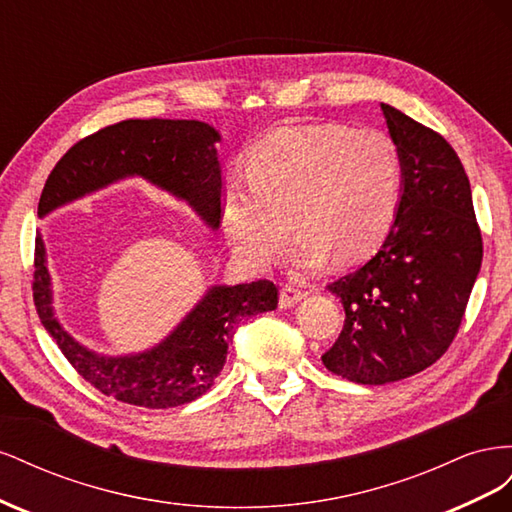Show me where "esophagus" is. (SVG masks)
I'll return each mask as SVG.
<instances>
[{
	"label": "esophagus",
	"instance_id": "esophagus-1",
	"mask_svg": "<svg viewBox=\"0 0 512 512\" xmlns=\"http://www.w3.org/2000/svg\"><path fill=\"white\" fill-rule=\"evenodd\" d=\"M307 297V290L299 288V286H292V284H286L282 290H280V307H294L299 301H303Z\"/></svg>",
	"mask_w": 512,
	"mask_h": 512
}]
</instances>
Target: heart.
<instances>
[{
  "instance_id": "b5f03b06",
  "label": "heart",
  "mask_w": 512,
  "mask_h": 512,
  "mask_svg": "<svg viewBox=\"0 0 512 512\" xmlns=\"http://www.w3.org/2000/svg\"><path fill=\"white\" fill-rule=\"evenodd\" d=\"M247 175L230 177L224 222L232 250L262 269L290 228L292 267L318 271L331 254L352 262L384 239L397 209L401 160L391 136L339 126H286L252 149Z\"/></svg>"
}]
</instances>
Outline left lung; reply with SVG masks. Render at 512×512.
I'll return each instance as SVG.
<instances>
[{
	"instance_id": "1",
	"label": "left lung",
	"mask_w": 512,
	"mask_h": 512,
	"mask_svg": "<svg viewBox=\"0 0 512 512\" xmlns=\"http://www.w3.org/2000/svg\"><path fill=\"white\" fill-rule=\"evenodd\" d=\"M401 160L395 222L376 256L327 288L344 305V331L322 354L356 384L410 378L453 344L483 262L470 179L444 138L380 104Z\"/></svg>"
}]
</instances>
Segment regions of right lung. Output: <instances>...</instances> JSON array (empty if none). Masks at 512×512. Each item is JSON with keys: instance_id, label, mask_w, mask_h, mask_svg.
Here are the masks:
<instances>
[{"instance_id": "obj_1", "label": "right lung", "mask_w": 512, "mask_h": 512, "mask_svg": "<svg viewBox=\"0 0 512 512\" xmlns=\"http://www.w3.org/2000/svg\"><path fill=\"white\" fill-rule=\"evenodd\" d=\"M218 141V130L196 119H128L106 126L70 147L55 164L44 183L38 215L44 218L108 183L138 175L185 200L200 220L218 228L222 220ZM32 288L40 322L70 365L106 397L149 410L183 406L205 395L220 376L239 324L277 307V286L269 280L213 286L156 348L128 356H102L76 342L55 318L40 235Z\"/></svg>"}]
</instances>
